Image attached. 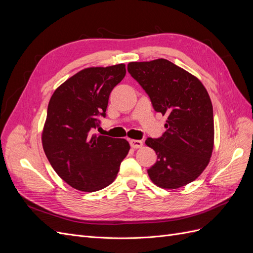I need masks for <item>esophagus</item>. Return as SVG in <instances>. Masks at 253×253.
<instances>
[{"mask_svg":"<svg viewBox=\"0 0 253 253\" xmlns=\"http://www.w3.org/2000/svg\"><path fill=\"white\" fill-rule=\"evenodd\" d=\"M129 144H131V147L134 149H140L143 145V142L141 140L132 139V140H129Z\"/></svg>","mask_w":253,"mask_h":253,"instance_id":"34e87169","label":"esophagus"}]
</instances>
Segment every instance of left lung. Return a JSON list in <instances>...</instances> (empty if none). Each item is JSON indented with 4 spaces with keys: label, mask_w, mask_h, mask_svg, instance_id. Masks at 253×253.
I'll return each mask as SVG.
<instances>
[{
    "label": "left lung",
    "mask_w": 253,
    "mask_h": 253,
    "mask_svg": "<svg viewBox=\"0 0 253 253\" xmlns=\"http://www.w3.org/2000/svg\"><path fill=\"white\" fill-rule=\"evenodd\" d=\"M127 72L167 115V131L145 144L157 162L148 170L163 189H177L195 180L210 162L214 144L213 108L208 91L195 76L166 59L129 62Z\"/></svg>",
    "instance_id": "8db88e82"
}]
</instances>
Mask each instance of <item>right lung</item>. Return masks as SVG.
Masks as SVG:
<instances>
[{
  "mask_svg": "<svg viewBox=\"0 0 253 253\" xmlns=\"http://www.w3.org/2000/svg\"><path fill=\"white\" fill-rule=\"evenodd\" d=\"M126 73L125 64L84 68L61 84L49 100L42 133L45 155L60 177L79 191L111 185L129 151L126 139L90 136Z\"/></svg>",
  "mask_w": 253,
  "mask_h": 253,
  "instance_id": "1",
  "label": "right lung"
}]
</instances>
